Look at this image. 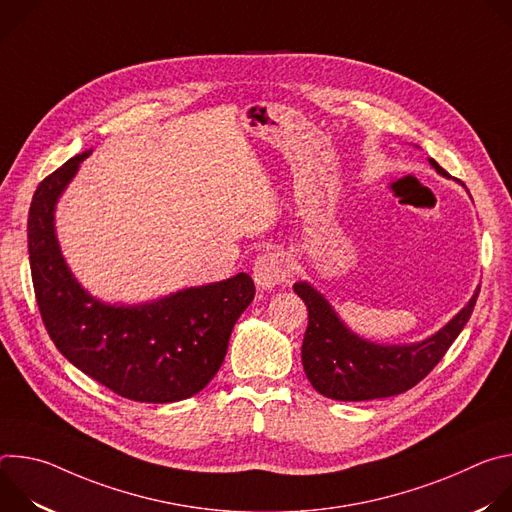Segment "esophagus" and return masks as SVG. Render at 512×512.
<instances>
[{
	"mask_svg": "<svg viewBox=\"0 0 512 512\" xmlns=\"http://www.w3.org/2000/svg\"><path fill=\"white\" fill-rule=\"evenodd\" d=\"M291 263L281 251L261 253L253 263V279L261 289H271L289 277Z\"/></svg>",
	"mask_w": 512,
	"mask_h": 512,
	"instance_id": "1",
	"label": "esophagus"
}]
</instances>
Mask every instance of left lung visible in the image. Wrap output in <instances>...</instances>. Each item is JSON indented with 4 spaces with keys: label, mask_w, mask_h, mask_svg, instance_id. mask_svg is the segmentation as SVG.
Masks as SVG:
<instances>
[{
    "label": "left lung",
    "mask_w": 512,
    "mask_h": 512,
    "mask_svg": "<svg viewBox=\"0 0 512 512\" xmlns=\"http://www.w3.org/2000/svg\"><path fill=\"white\" fill-rule=\"evenodd\" d=\"M429 164L450 178L435 160ZM294 291L308 308L302 364L312 387L336 401H369L405 393L433 371L470 320L480 289L440 332L403 346L375 344L354 334L308 281H298Z\"/></svg>",
    "instance_id": "1"
}]
</instances>
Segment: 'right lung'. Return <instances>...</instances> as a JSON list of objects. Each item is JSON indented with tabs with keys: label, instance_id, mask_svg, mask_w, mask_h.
<instances>
[{
	"label": "right lung",
	"instance_id": "1",
	"mask_svg": "<svg viewBox=\"0 0 512 512\" xmlns=\"http://www.w3.org/2000/svg\"><path fill=\"white\" fill-rule=\"evenodd\" d=\"M89 154L46 176L32 198L28 253L42 322L62 356L113 393L139 403L188 399L221 369L255 283L239 273L139 306L93 298L72 277L54 231V206Z\"/></svg>",
	"mask_w": 512,
	"mask_h": 512
}]
</instances>
